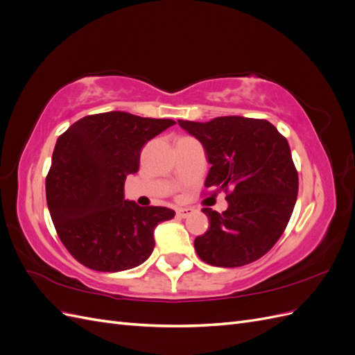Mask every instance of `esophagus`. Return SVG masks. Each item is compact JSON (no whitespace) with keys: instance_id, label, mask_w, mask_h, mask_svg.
Returning a JSON list of instances; mask_svg holds the SVG:
<instances>
[{"instance_id":"1","label":"esophagus","mask_w":355,"mask_h":355,"mask_svg":"<svg viewBox=\"0 0 355 355\" xmlns=\"http://www.w3.org/2000/svg\"><path fill=\"white\" fill-rule=\"evenodd\" d=\"M191 213H192V209H189V207H180V209L176 210V216L185 219V218L189 216Z\"/></svg>"}]
</instances>
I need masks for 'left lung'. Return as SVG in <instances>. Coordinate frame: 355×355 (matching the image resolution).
Listing matches in <instances>:
<instances>
[{
  "instance_id": "obj_1",
  "label": "left lung",
  "mask_w": 355,
  "mask_h": 355,
  "mask_svg": "<svg viewBox=\"0 0 355 355\" xmlns=\"http://www.w3.org/2000/svg\"><path fill=\"white\" fill-rule=\"evenodd\" d=\"M178 123L207 154L204 185L228 192L225 211L202 209L210 227L194 241L200 259L222 268L257 261L282 237L295 209L299 178L287 139L270 121L237 115Z\"/></svg>"
}]
</instances>
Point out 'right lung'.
<instances>
[{
	"instance_id": "add662e5",
	"label": "right lung",
	"mask_w": 355,
	"mask_h": 355,
	"mask_svg": "<svg viewBox=\"0 0 355 355\" xmlns=\"http://www.w3.org/2000/svg\"><path fill=\"white\" fill-rule=\"evenodd\" d=\"M173 124L111 111L84 116L59 136L47 206L60 241L84 266L118 272L151 256L155 227L175 211L124 200V182L139 170L142 146Z\"/></svg>"
}]
</instances>
